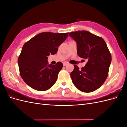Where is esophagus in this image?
I'll return each instance as SVG.
<instances>
[{
	"instance_id": "34e87169",
	"label": "esophagus",
	"mask_w": 127,
	"mask_h": 127,
	"mask_svg": "<svg viewBox=\"0 0 127 127\" xmlns=\"http://www.w3.org/2000/svg\"><path fill=\"white\" fill-rule=\"evenodd\" d=\"M67 64H68V63H66V62H64V63H63L64 66H66V65H67Z\"/></svg>"
}]
</instances>
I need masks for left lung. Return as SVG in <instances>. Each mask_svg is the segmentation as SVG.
Instances as JSON below:
<instances>
[{
    "mask_svg": "<svg viewBox=\"0 0 127 127\" xmlns=\"http://www.w3.org/2000/svg\"><path fill=\"white\" fill-rule=\"evenodd\" d=\"M69 35L77 42L79 57L87 60L81 69L74 65L70 73L72 82L80 91L94 92L103 85L108 76L112 59L110 52L101 37L86 31L70 32Z\"/></svg>",
    "mask_w": 127,
    "mask_h": 127,
    "instance_id": "left-lung-1",
    "label": "left lung"
}]
</instances>
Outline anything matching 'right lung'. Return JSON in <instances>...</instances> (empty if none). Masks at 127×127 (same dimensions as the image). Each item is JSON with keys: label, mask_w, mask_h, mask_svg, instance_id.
I'll return each mask as SVG.
<instances>
[{"label": "right lung", "mask_w": 127, "mask_h": 127, "mask_svg": "<svg viewBox=\"0 0 127 127\" xmlns=\"http://www.w3.org/2000/svg\"><path fill=\"white\" fill-rule=\"evenodd\" d=\"M68 33L42 32L24 44L18 58L20 74L25 83L33 89L45 91L56 82L63 64H48V56L57 52Z\"/></svg>", "instance_id": "1"}]
</instances>
